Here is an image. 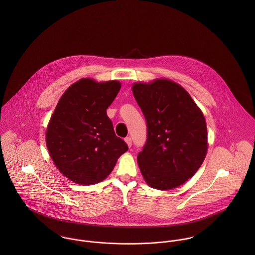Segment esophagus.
I'll list each match as a JSON object with an SVG mask.
<instances>
[{
  "mask_svg": "<svg viewBox=\"0 0 255 255\" xmlns=\"http://www.w3.org/2000/svg\"><path fill=\"white\" fill-rule=\"evenodd\" d=\"M125 141L127 142V144L128 147H131V144H132V140H131V137L130 136H128V137H126L125 138Z\"/></svg>",
  "mask_w": 255,
  "mask_h": 255,
  "instance_id": "esophagus-1",
  "label": "esophagus"
}]
</instances>
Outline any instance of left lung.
I'll list each match as a JSON object with an SVG mask.
<instances>
[{"mask_svg":"<svg viewBox=\"0 0 255 255\" xmlns=\"http://www.w3.org/2000/svg\"><path fill=\"white\" fill-rule=\"evenodd\" d=\"M133 96L142 111L147 139L137 163L145 182L156 189H171L191 178L207 152L204 116L178 83L157 79L135 83Z\"/></svg>","mask_w":255,"mask_h":255,"instance_id":"8db88e82","label":"left lung"}]
</instances>
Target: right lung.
<instances>
[{"instance_id": "add662e5", "label": "right lung", "mask_w": 255, "mask_h": 255, "mask_svg": "<svg viewBox=\"0 0 255 255\" xmlns=\"http://www.w3.org/2000/svg\"><path fill=\"white\" fill-rule=\"evenodd\" d=\"M121 89L117 80L82 78L63 94L46 131V144L59 171L79 184L103 181L128 144L114 131L108 109Z\"/></svg>"}]
</instances>
